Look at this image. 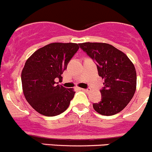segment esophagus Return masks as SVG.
<instances>
[{
  "instance_id": "1",
  "label": "esophagus",
  "mask_w": 152,
  "mask_h": 152,
  "mask_svg": "<svg viewBox=\"0 0 152 152\" xmlns=\"http://www.w3.org/2000/svg\"><path fill=\"white\" fill-rule=\"evenodd\" d=\"M81 89L83 91H84V92H88L89 90H90V89Z\"/></svg>"
}]
</instances>
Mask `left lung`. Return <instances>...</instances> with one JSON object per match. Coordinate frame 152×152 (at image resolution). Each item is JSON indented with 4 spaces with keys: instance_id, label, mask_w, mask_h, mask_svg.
Returning <instances> with one entry per match:
<instances>
[{
    "instance_id": "8db88e82",
    "label": "left lung",
    "mask_w": 152,
    "mask_h": 152,
    "mask_svg": "<svg viewBox=\"0 0 152 152\" xmlns=\"http://www.w3.org/2000/svg\"><path fill=\"white\" fill-rule=\"evenodd\" d=\"M80 48L98 65L99 75L104 80L102 101L93 104L97 113L112 115L122 111L131 102L137 88V72L128 56L111 45L83 42Z\"/></svg>"
}]
</instances>
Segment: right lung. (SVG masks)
<instances>
[{
	"label": "right lung",
	"instance_id": "obj_1",
	"mask_svg": "<svg viewBox=\"0 0 152 152\" xmlns=\"http://www.w3.org/2000/svg\"><path fill=\"white\" fill-rule=\"evenodd\" d=\"M79 49L77 43L54 42L36 50L21 72L24 95L37 112L54 116L64 112L74 98V89L57 84L68 63Z\"/></svg>",
	"mask_w": 152,
	"mask_h": 152
}]
</instances>
